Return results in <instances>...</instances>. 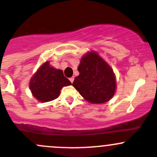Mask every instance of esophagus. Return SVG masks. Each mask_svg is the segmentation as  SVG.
Returning a JSON list of instances; mask_svg holds the SVG:
<instances>
[{"instance_id":"34e87169","label":"esophagus","mask_w":157,"mask_h":157,"mask_svg":"<svg viewBox=\"0 0 157 157\" xmlns=\"http://www.w3.org/2000/svg\"><path fill=\"white\" fill-rule=\"evenodd\" d=\"M74 79H75V78H74V77H71V78H69V80H70V82L72 83V82H74Z\"/></svg>"}]
</instances>
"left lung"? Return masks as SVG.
Returning a JSON list of instances; mask_svg holds the SVG:
<instances>
[{
    "label": "left lung",
    "mask_w": 157,
    "mask_h": 157,
    "mask_svg": "<svg viewBox=\"0 0 157 157\" xmlns=\"http://www.w3.org/2000/svg\"><path fill=\"white\" fill-rule=\"evenodd\" d=\"M79 75L72 86L87 101L102 104L111 100L116 90V78L111 66L94 51L82 57Z\"/></svg>",
    "instance_id": "8db88e82"
}]
</instances>
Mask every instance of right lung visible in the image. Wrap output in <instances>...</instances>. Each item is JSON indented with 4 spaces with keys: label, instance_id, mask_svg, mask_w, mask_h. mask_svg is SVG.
I'll return each mask as SVG.
<instances>
[{
    "label": "right lung",
    "instance_id": "obj_1",
    "mask_svg": "<svg viewBox=\"0 0 157 157\" xmlns=\"http://www.w3.org/2000/svg\"><path fill=\"white\" fill-rule=\"evenodd\" d=\"M72 85L64 76L63 72L43 63L29 81V89L33 95L41 102H47L57 98L63 87Z\"/></svg>",
    "mask_w": 157,
    "mask_h": 157
}]
</instances>
